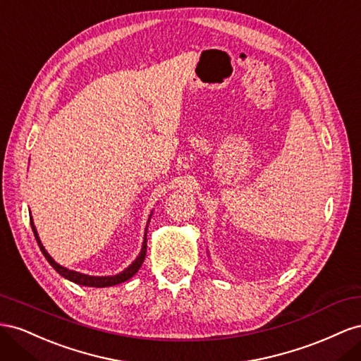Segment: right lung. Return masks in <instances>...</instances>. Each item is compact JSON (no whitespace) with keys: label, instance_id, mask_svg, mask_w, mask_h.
<instances>
[{"label":"right lung","instance_id":"1","mask_svg":"<svg viewBox=\"0 0 361 361\" xmlns=\"http://www.w3.org/2000/svg\"><path fill=\"white\" fill-rule=\"evenodd\" d=\"M148 222H149V221H148ZM30 224H32V230H33V233H35V238H36V240H37L39 248H40V251H42V254L45 255V259L48 260V263H49L51 266H53L54 269H56L61 276H65V278H68L69 281H74V283L81 284V286H89V287H110V286L121 284V283H123V281L130 280V278L140 269V266H142L143 260H145V255H147V233H145V240H143L142 251H140L137 259H136L135 262H133V263L127 267L126 271L118 274V275H115V276H90V275H85V274H80V272H75V271H69V269H66V267L57 264V263L53 260V257H51V255L45 251L44 245L40 243L37 231H36V228H35V224H33L32 216H30Z\"/></svg>","mask_w":361,"mask_h":361}]
</instances>
